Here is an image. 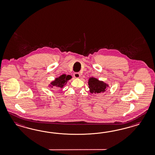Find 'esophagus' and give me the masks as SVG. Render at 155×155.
I'll use <instances>...</instances> for the list:
<instances>
[{
	"instance_id": "1",
	"label": "esophagus",
	"mask_w": 155,
	"mask_h": 155,
	"mask_svg": "<svg viewBox=\"0 0 155 155\" xmlns=\"http://www.w3.org/2000/svg\"><path fill=\"white\" fill-rule=\"evenodd\" d=\"M74 76L75 78H79L81 75H80V73H78V72H76V73H74Z\"/></svg>"
}]
</instances>
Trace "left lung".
Here are the masks:
<instances>
[{
    "label": "left lung",
    "instance_id": "1",
    "mask_svg": "<svg viewBox=\"0 0 155 155\" xmlns=\"http://www.w3.org/2000/svg\"><path fill=\"white\" fill-rule=\"evenodd\" d=\"M88 86L91 94H100L106 91L107 84L100 81L95 78H90L88 80Z\"/></svg>",
    "mask_w": 155,
    "mask_h": 155
}]
</instances>
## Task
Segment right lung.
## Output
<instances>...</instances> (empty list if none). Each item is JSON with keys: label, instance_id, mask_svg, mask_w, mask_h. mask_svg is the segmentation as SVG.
Wrapping results in <instances>:
<instances>
[{"label": "right lung", "instance_id": "add662e5", "mask_svg": "<svg viewBox=\"0 0 155 155\" xmlns=\"http://www.w3.org/2000/svg\"><path fill=\"white\" fill-rule=\"evenodd\" d=\"M72 78V77L69 75L66 76L65 74H63L59 77L57 78L54 81L51 83V88L54 87L56 88H61L64 87L65 84L67 82L68 80Z\"/></svg>", "mask_w": 155, "mask_h": 155}]
</instances>
